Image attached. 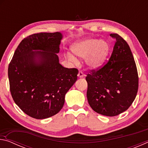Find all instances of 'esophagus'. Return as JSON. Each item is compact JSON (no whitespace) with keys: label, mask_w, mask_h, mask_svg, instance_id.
Returning <instances> with one entry per match:
<instances>
[{"label":"esophagus","mask_w":148,"mask_h":148,"mask_svg":"<svg viewBox=\"0 0 148 148\" xmlns=\"http://www.w3.org/2000/svg\"><path fill=\"white\" fill-rule=\"evenodd\" d=\"M77 76H78V77H79V78H82V77H84L85 76V74L83 73L82 72H79L78 74H77Z\"/></svg>","instance_id":"34e87169"}]
</instances>
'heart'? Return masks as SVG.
Returning a JSON list of instances; mask_svg holds the SVG:
<instances>
[{"mask_svg":"<svg viewBox=\"0 0 148 148\" xmlns=\"http://www.w3.org/2000/svg\"><path fill=\"white\" fill-rule=\"evenodd\" d=\"M72 51L76 56L85 58V63L91 70H98L103 66L109 56L110 46L106 40L97 38H87L72 44ZM69 61L76 63L77 59L72 54L69 53Z\"/></svg>","mask_w":148,"mask_h":148,"instance_id":"1","label":"heart"}]
</instances>
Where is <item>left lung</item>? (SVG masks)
Returning <instances> with one entry per match:
<instances>
[{
	"mask_svg": "<svg viewBox=\"0 0 148 148\" xmlns=\"http://www.w3.org/2000/svg\"><path fill=\"white\" fill-rule=\"evenodd\" d=\"M108 62L86 77L87 98L91 108L106 116H116L126 111L136 98L138 88L136 66L130 47L117 34Z\"/></svg>",
	"mask_w": 148,
	"mask_h": 148,
	"instance_id": "1",
	"label": "left lung"
}]
</instances>
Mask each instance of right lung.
Returning <instances> with one entry per match:
<instances>
[{"instance_id":"1","label":"right lung","mask_w":148,"mask_h":148,"mask_svg":"<svg viewBox=\"0 0 148 148\" xmlns=\"http://www.w3.org/2000/svg\"><path fill=\"white\" fill-rule=\"evenodd\" d=\"M59 32H40L21 42L8 66L12 97L22 111L42 119L57 114L65 95L77 80L76 69L59 63Z\"/></svg>"}]
</instances>
